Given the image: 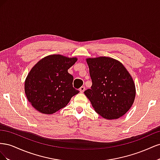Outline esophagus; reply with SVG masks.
I'll return each instance as SVG.
<instances>
[{
	"mask_svg": "<svg viewBox=\"0 0 160 160\" xmlns=\"http://www.w3.org/2000/svg\"><path fill=\"white\" fill-rule=\"evenodd\" d=\"M85 88L84 86H82V87H81L80 89H79V91H80V93H83V92H84V91H85Z\"/></svg>",
	"mask_w": 160,
	"mask_h": 160,
	"instance_id": "obj_1",
	"label": "esophagus"
}]
</instances>
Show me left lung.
Wrapping results in <instances>:
<instances>
[{"instance_id":"left-lung-1","label":"left lung","mask_w":160,"mask_h":160,"mask_svg":"<svg viewBox=\"0 0 160 160\" xmlns=\"http://www.w3.org/2000/svg\"><path fill=\"white\" fill-rule=\"evenodd\" d=\"M92 81L85 91L95 111L107 119H116L126 113L135 97V86L123 65L111 57L86 59Z\"/></svg>"}]
</instances>
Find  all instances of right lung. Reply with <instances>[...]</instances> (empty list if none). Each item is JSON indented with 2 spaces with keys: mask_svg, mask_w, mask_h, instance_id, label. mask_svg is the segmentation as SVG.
Wrapping results in <instances>:
<instances>
[{
  "mask_svg": "<svg viewBox=\"0 0 160 160\" xmlns=\"http://www.w3.org/2000/svg\"><path fill=\"white\" fill-rule=\"evenodd\" d=\"M77 61L76 57L51 55L32 67L25 81V92L34 108L42 113L52 114L79 93L72 87L73 77L68 72Z\"/></svg>",
  "mask_w": 160,
  "mask_h": 160,
  "instance_id": "add662e5",
  "label": "right lung"
}]
</instances>
